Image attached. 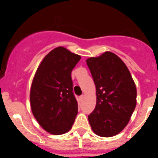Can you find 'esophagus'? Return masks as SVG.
Masks as SVG:
<instances>
[{"label": "esophagus", "instance_id": "34e87169", "mask_svg": "<svg viewBox=\"0 0 158 158\" xmlns=\"http://www.w3.org/2000/svg\"><path fill=\"white\" fill-rule=\"evenodd\" d=\"M84 98H85V96H84V95H81V96H80V100H83Z\"/></svg>", "mask_w": 158, "mask_h": 158}]
</instances>
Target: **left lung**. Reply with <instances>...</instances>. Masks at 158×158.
<instances>
[{
	"mask_svg": "<svg viewBox=\"0 0 158 158\" xmlns=\"http://www.w3.org/2000/svg\"><path fill=\"white\" fill-rule=\"evenodd\" d=\"M96 85V104L89 115L92 130L112 137L126 127L137 104V89L129 69L119 57L106 51L86 59Z\"/></svg>",
	"mask_w": 158,
	"mask_h": 158,
	"instance_id": "8db88e82",
	"label": "left lung"
}]
</instances>
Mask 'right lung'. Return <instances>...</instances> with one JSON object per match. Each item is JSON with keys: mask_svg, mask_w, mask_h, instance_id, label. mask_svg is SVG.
<instances>
[{"mask_svg": "<svg viewBox=\"0 0 158 158\" xmlns=\"http://www.w3.org/2000/svg\"><path fill=\"white\" fill-rule=\"evenodd\" d=\"M80 59V55L58 47L44 57L33 77L31 109L38 123L51 135L68 132L77 115L71 72Z\"/></svg>", "mask_w": 158, "mask_h": 158, "instance_id": "right-lung-1", "label": "right lung"}]
</instances>
